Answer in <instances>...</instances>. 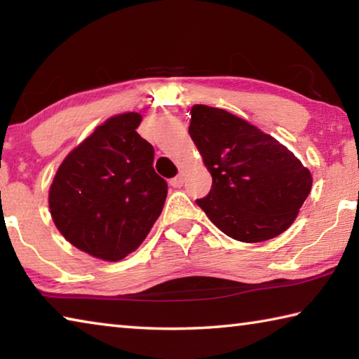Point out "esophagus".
Returning a JSON list of instances; mask_svg holds the SVG:
<instances>
[{
	"mask_svg": "<svg viewBox=\"0 0 359 359\" xmlns=\"http://www.w3.org/2000/svg\"><path fill=\"white\" fill-rule=\"evenodd\" d=\"M184 182H185V172L180 171L177 177L169 180V184H171V187H174V188H179V187L184 185Z\"/></svg>",
	"mask_w": 359,
	"mask_h": 359,
	"instance_id": "obj_1",
	"label": "esophagus"
}]
</instances>
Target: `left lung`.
I'll return each instance as SVG.
<instances>
[{
  "label": "left lung",
  "mask_w": 359,
  "mask_h": 359,
  "mask_svg": "<svg viewBox=\"0 0 359 359\" xmlns=\"http://www.w3.org/2000/svg\"><path fill=\"white\" fill-rule=\"evenodd\" d=\"M188 133L212 175L198 199L209 220L236 241L277 238L299 214L312 174L288 147L224 109L194 104Z\"/></svg>",
  "instance_id": "left-lung-1"
}]
</instances>
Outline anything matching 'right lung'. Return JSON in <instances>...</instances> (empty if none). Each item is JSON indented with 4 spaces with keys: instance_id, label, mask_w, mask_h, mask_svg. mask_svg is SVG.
Here are the masks:
<instances>
[{
    "instance_id": "right-lung-1",
    "label": "right lung",
    "mask_w": 359,
    "mask_h": 359,
    "mask_svg": "<svg viewBox=\"0 0 359 359\" xmlns=\"http://www.w3.org/2000/svg\"><path fill=\"white\" fill-rule=\"evenodd\" d=\"M142 115L125 112L96 126L57 169L48 209L63 238L104 261L128 257L147 238L168 196L151 144L137 135Z\"/></svg>"
}]
</instances>
